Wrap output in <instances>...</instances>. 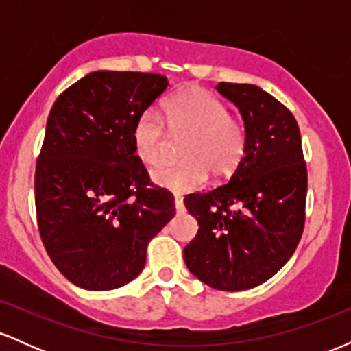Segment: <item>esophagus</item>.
<instances>
[{
    "label": "esophagus",
    "mask_w": 351,
    "mask_h": 351,
    "mask_svg": "<svg viewBox=\"0 0 351 351\" xmlns=\"http://www.w3.org/2000/svg\"><path fill=\"white\" fill-rule=\"evenodd\" d=\"M175 208H176V213H184V203H183V198L181 196H176L175 198Z\"/></svg>",
    "instance_id": "1"
}]
</instances>
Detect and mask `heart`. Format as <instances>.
<instances>
[{
    "label": "heart",
    "instance_id": "heart-1",
    "mask_svg": "<svg viewBox=\"0 0 351 351\" xmlns=\"http://www.w3.org/2000/svg\"><path fill=\"white\" fill-rule=\"evenodd\" d=\"M165 119L173 135H186V140L181 147L183 162L163 163L152 171L153 181L160 186L176 193L191 191L208 180V173L217 181L226 180L243 162L247 128L206 88L189 86L176 92L168 100ZM166 125L153 110L136 119L132 138L143 163L156 165L165 158L171 136Z\"/></svg>",
    "mask_w": 351,
    "mask_h": 351
}]
</instances>
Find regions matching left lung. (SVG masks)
<instances>
[{"mask_svg": "<svg viewBox=\"0 0 351 351\" xmlns=\"http://www.w3.org/2000/svg\"><path fill=\"white\" fill-rule=\"evenodd\" d=\"M216 88L239 108L247 148L226 183L184 198L199 229L183 256L209 287L245 291L280 271L300 243L307 165L299 123L284 104L251 84Z\"/></svg>", "mask_w": 351, "mask_h": 351, "instance_id": "obj_1", "label": "left lung"}]
</instances>
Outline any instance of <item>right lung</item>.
Here are the masks:
<instances>
[{
	"label": "right lung",
	"mask_w": 351,
	"mask_h": 351,
	"mask_svg": "<svg viewBox=\"0 0 351 351\" xmlns=\"http://www.w3.org/2000/svg\"><path fill=\"white\" fill-rule=\"evenodd\" d=\"M162 74L97 71L56 99L36 162L39 236L59 272L87 291L135 279L175 198L135 155L134 125L167 90Z\"/></svg>",
	"instance_id": "obj_1"
}]
</instances>
